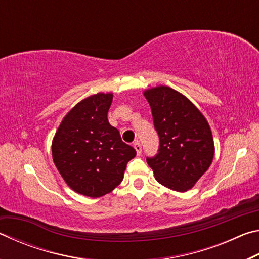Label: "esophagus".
<instances>
[{"mask_svg": "<svg viewBox=\"0 0 259 259\" xmlns=\"http://www.w3.org/2000/svg\"><path fill=\"white\" fill-rule=\"evenodd\" d=\"M134 147H135L136 152H137V155L142 154V145H140L139 142H135L134 143Z\"/></svg>", "mask_w": 259, "mask_h": 259, "instance_id": "1", "label": "esophagus"}]
</instances>
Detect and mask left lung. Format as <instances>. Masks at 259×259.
I'll return each instance as SVG.
<instances>
[{
    "label": "left lung",
    "instance_id": "obj_1",
    "mask_svg": "<svg viewBox=\"0 0 259 259\" xmlns=\"http://www.w3.org/2000/svg\"><path fill=\"white\" fill-rule=\"evenodd\" d=\"M159 134L157 154L146 161L162 185L186 192L211 164L214 145L208 121L194 104L171 88L144 91Z\"/></svg>",
    "mask_w": 259,
    "mask_h": 259
}]
</instances>
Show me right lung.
<instances>
[{"label": "right lung", "instance_id": "add662e5", "mask_svg": "<svg viewBox=\"0 0 259 259\" xmlns=\"http://www.w3.org/2000/svg\"><path fill=\"white\" fill-rule=\"evenodd\" d=\"M113 94H96L77 103L52 140V159L61 177L78 194L99 198L120 185L136 151L122 142L107 119Z\"/></svg>", "mask_w": 259, "mask_h": 259}]
</instances>
